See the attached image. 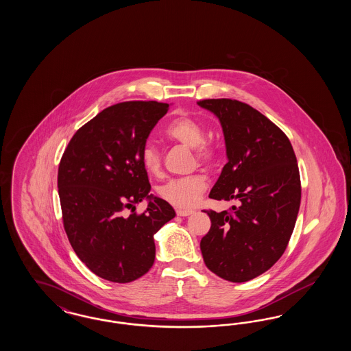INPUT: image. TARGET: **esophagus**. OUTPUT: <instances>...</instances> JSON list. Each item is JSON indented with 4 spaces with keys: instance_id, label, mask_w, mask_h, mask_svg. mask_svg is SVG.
<instances>
[{
    "instance_id": "obj_1",
    "label": "esophagus",
    "mask_w": 351,
    "mask_h": 351,
    "mask_svg": "<svg viewBox=\"0 0 351 351\" xmlns=\"http://www.w3.org/2000/svg\"><path fill=\"white\" fill-rule=\"evenodd\" d=\"M176 213H178V216H180V217H188V216H191V215L193 213V210H189V209H178Z\"/></svg>"
}]
</instances>
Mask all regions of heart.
<instances>
[{
    "label": "heart",
    "mask_w": 351,
    "mask_h": 351,
    "mask_svg": "<svg viewBox=\"0 0 351 351\" xmlns=\"http://www.w3.org/2000/svg\"><path fill=\"white\" fill-rule=\"evenodd\" d=\"M166 135L169 139L193 149L197 162L208 165L215 159V147L205 141L206 132L197 119L189 116L175 118L168 123ZM142 165L151 173L160 168V154L154 145H146L141 154ZM206 189V179L202 175H191L179 179H171L158 188V193L163 200L178 208L193 206L204 191Z\"/></svg>",
    "instance_id": "b5f03b06"
}]
</instances>
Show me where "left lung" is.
Here are the masks:
<instances>
[{"mask_svg":"<svg viewBox=\"0 0 351 351\" xmlns=\"http://www.w3.org/2000/svg\"><path fill=\"white\" fill-rule=\"evenodd\" d=\"M218 118L228 163L209 197L237 200L233 212L206 210L210 230L200 242L206 267L243 283L283 255L301 200L300 173L287 135L250 105L229 99L197 102Z\"/></svg>","mask_w":351,"mask_h":351,"instance_id":"1","label":"left lung"}]
</instances>
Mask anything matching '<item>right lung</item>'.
<instances>
[{
	"mask_svg": "<svg viewBox=\"0 0 351 351\" xmlns=\"http://www.w3.org/2000/svg\"><path fill=\"white\" fill-rule=\"evenodd\" d=\"M169 105L128 101L104 109L68 143L58 188L63 223L76 255L93 274L129 283L154 265V234L176 216L167 201L150 195L141 154ZM148 200L145 214L134 205Z\"/></svg>",
	"mask_w": 351,
	"mask_h": 351,
	"instance_id": "add662e5",
	"label": "right lung"
}]
</instances>
